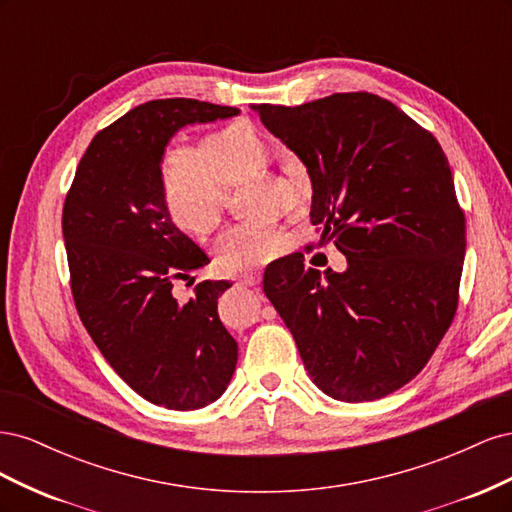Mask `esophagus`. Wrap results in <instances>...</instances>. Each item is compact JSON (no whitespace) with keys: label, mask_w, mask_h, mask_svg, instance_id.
<instances>
[{"label":"esophagus","mask_w":512,"mask_h":512,"mask_svg":"<svg viewBox=\"0 0 512 512\" xmlns=\"http://www.w3.org/2000/svg\"><path fill=\"white\" fill-rule=\"evenodd\" d=\"M260 284V273H252V275H245L239 280V286H258Z\"/></svg>","instance_id":"34e87169"}]
</instances>
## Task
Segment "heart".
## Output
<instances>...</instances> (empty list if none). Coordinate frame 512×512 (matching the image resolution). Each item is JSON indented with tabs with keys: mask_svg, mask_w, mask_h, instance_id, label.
<instances>
[{
	"mask_svg": "<svg viewBox=\"0 0 512 512\" xmlns=\"http://www.w3.org/2000/svg\"><path fill=\"white\" fill-rule=\"evenodd\" d=\"M265 158V143L247 121H230L198 136L196 147L173 145L160 160V192L179 226L200 228L228 200V185L241 181ZM299 196L309 203L314 179L299 156L288 158ZM211 245L237 269H258L290 252L292 239L269 222H224L211 230Z\"/></svg>",
	"mask_w": 512,
	"mask_h": 512,
	"instance_id": "obj_1",
	"label": "heart"
}]
</instances>
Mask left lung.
<instances>
[{"label": "left lung", "instance_id": "1", "mask_svg": "<svg viewBox=\"0 0 512 512\" xmlns=\"http://www.w3.org/2000/svg\"><path fill=\"white\" fill-rule=\"evenodd\" d=\"M239 115L192 98L151 100L100 130L76 166L64 228L74 305L132 389L170 410L205 408L235 374L237 342L218 316L228 282H200L181 305L173 280L209 258L173 224L160 160L179 130Z\"/></svg>", "mask_w": 512, "mask_h": 512}]
</instances>
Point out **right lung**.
Returning <instances> with one entry per match:
<instances>
[{
    "mask_svg": "<svg viewBox=\"0 0 512 512\" xmlns=\"http://www.w3.org/2000/svg\"><path fill=\"white\" fill-rule=\"evenodd\" d=\"M254 108L309 168V218L348 260L322 280L290 254L271 262L262 288L322 393L348 404L391 395L427 365L457 312L466 215L444 151L367 91Z\"/></svg>",
    "mask_w": 512,
    "mask_h": 512,
    "instance_id": "right-lung-1",
    "label": "right lung"
}]
</instances>
